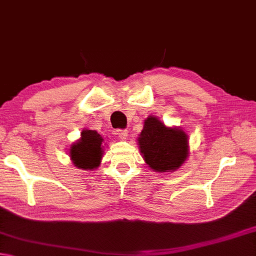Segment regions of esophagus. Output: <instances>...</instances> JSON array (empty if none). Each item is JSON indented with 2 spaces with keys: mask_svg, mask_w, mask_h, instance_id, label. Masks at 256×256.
Listing matches in <instances>:
<instances>
[{
  "mask_svg": "<svg viewBox=\"0 0 256 256\" xmlns=\"http://www.w3.org/2000/svg\"><path fill=\"white\" fill-rule=\"evenodd\" d=\"M116 134H118V137L124 138V137H127L128 132H127V129H117L116 130Z\"/></svg>",
  "mask_w": 256,
  "mask_h": 256,
  "instance_id": "obj_1",
  "label": "esophagus"
}]
</instances>
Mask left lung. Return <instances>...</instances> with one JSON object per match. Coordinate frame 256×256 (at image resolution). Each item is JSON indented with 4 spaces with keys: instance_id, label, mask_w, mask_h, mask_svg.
Wrapping results in <instances>:
<instances>
[{
    "instance_id": "8db88e82",
    "label": "left lung",
    "mask_w": 256,
    "mask_h": 256,
    "mask_svg": "<svg viewBox=\"0 0 256 256\" xmlns=\"http://www.w3.org/2000/svg\"><path fill=\"white\" fill-rule=\"evenodd\" d=\"M187 134L180 129L167 128L160 120L149 117L144 120L138 144L144 162L154 170H176L186 160Z\"/></svg>"
}]
</instances>
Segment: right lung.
<instances>
[{
  "label": "right lung",
  "instance_id": "obj_1",
  "mask_svg": "<svg viewBox=\"0 0 256 256\" xmlns=\"http://www.w3.org/2000/svg\"><path fill=\"white\" fill-rule=\"evenodd\" d=\"M102 142L104 138L97 132L84 130L80 140L72 144L70 149V157L74 166L84 170H91L98 167L104 152L101 147Z\"/></svg>",
  "mask_w": 256,
  "mask_h": 256
}]
</instances>
